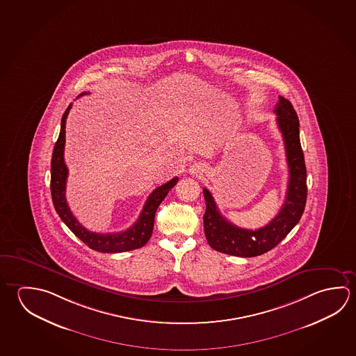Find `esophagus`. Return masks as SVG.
Here are the masks:
<instances>
[{
    "label": "esophagus",
    "mask_w": 356,
    "mask_h": 356,
    "mask_svg": "<svg viewBox=\"0 0 356 356\" xmlns=\"http://www.w3.org/2000/svg\"><path fill=\"white\" fill-rule=\"evenodd\" d=\"M188 172H190V175H202V174L205 172V165H204V163H193V166H190Z\"/></svg>",
    "instance_id": "esophagus-1"
}]
</instances>
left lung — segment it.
I'll return each instance as SVG.
<instances>
[{"label":"left lung","instance_id":"1","mask_svg":"<svg viewBox=\"0 0 356 356\" xmlns=\"http://www.w3.org/2000/svg\"><path fill=\"white\" fill-rule=\"evenodd\" d=\"M274 113L286 151L289 184L286 197L280 211L268 225L257 230H248L231 224L218 211L211 193L204 188L206 211L204 229L212 249L227 255L254 257L262 255L286 237L298 224L305 210L307 186L304 152L300 144L299 119L290 101L279 96Z\"/></svg>","mask_w":356,"mask_h":356}]
</instances>
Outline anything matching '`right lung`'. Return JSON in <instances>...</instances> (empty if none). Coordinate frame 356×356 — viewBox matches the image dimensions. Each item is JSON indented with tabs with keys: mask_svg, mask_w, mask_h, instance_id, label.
Listing matches in <instances>:
<instances>
[{
	"mask_svg": "<svg viewBox=\"0 0 356 356\" xmlns=\"http://www.w3.org/2000/svg\"><path fill=\"white\" fill-rule=\"evenodd\" d=\"M85 94L88 92H82L80 96ZM71 107L72 104H70L63 113L61 119V130H60V135L54 147L52 159H51V195H52V202L55 206V210L70 230L72 231L82 243H86L90 249L96 250L99 252H110V254L140 249L150 240L151 234L154 230V221H155L157 207L163 202V200L166 197L170 190L177 184L179 177L171 179L169 182L157 187L151 193L145 202L144 209L140 213L138 221L132 225L130 229L121 232H113V234H99V232H92L85 229L72 215L66 201V181H67L69 170L63 160V150H65L66 119Z\"/></svg>",
	"mask_w": 356,
	"mask_h": 356,
	"instance_id": "obj_1",
	"label": "right lung"
}]
</instances>
